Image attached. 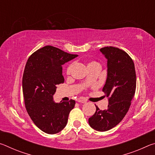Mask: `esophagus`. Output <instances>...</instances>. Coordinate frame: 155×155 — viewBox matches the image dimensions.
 I'll list each match as a JSON object with an SVG mask.
<instances>
[{
  "mask_svg": "<svg viewBox=\"0 0 155 155\" xmlns=\"http://www.w3.org/2000/svg\"><path fill=\"white\" fill-rule=\"evenodd\" d=\"M77 102H78V103H85L86 101H85V100H83V99L79 98V99L77 100Z\"/></svg>",
  "mask_w": 155,
  "mask_h": 155,
  "instance_id": "34e87169",
  "label": "esophagus"
}]
</instances>
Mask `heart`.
<instances>
[{"label": "heart", "instance_id": "heart-1", "mask_svg": "<svg viewBox=\"0 0 155 155\" xmlns=\"http://www.w3.org/2000/svg\"><path fill=\"white\" fill-rule=\"evenodd\" d=\"M98 65V64L96 61H91V62H90L89 64H87V68L88 67H90V66H92V65ZM72 66H73V64H70L68 65V66L67 67V69H66V73L68 74H69L70 72H71V70L72 68Z\"/></svg>", "mask_w": 155, "mask_h": 155}]
</instances>
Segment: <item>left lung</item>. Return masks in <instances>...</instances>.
<instances>
[{
    "label": "left lung",
    "instance_id": "left-lung-1",
    "mask_svg": "<svg viewBox=\"0 0 155 155\" xmlns=\"http://www.w3.org/2000/svg\"><path fill=\"white\" fill-rule=\"evenodd\" d=\"M107 59V77L103 91L109 98L108 108L96 111L89 118L90 127L98 131L115 127L124 118L135 93L136 73L130 57L122 50L113 46L100 49Z\"/></svg>",
    "mask_w": 155,
    "mask_h": 155
}]
</instances>
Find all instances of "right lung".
Listing matches in <instances>:
<instances>
[{
  "label": "right lung",
  "instance_id": "right-lung-1",
  "mask_svg": "<svg viewBox=\"0 0 155 155\" xmlns=\"http://www.w3.org/2000/svg\"><path fill=\"white\" fill-rule=\"evenodd\" d=\"M77 56L46 46L33 52L26 64L22 77L26 109L34 124L48 134L64 129L74 107V100L57 103L53 95L56 85L64 83L62 65Z\"/></svg>",
  "mask_w": 155,
  "mask_h": 155
}]
</instances>
